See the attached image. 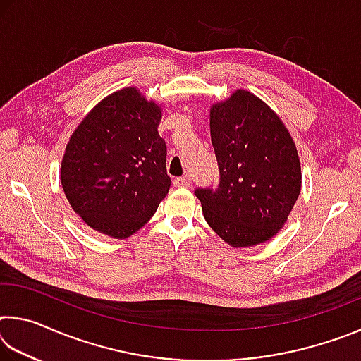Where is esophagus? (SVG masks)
Returning <instances> with one entry per match:
<instances>
[{
	"mask_svg": "<svg viewBox=\"0 0 361 361\" xmlns=\"http://www.w3.org/2000/svg\"><path fill=\"white\" fill-rule=\"evenodd\" d=\"M173 186H176V188H188V186H191V176L183 175V176H180V178H175L173 180Z\"/></svg>",
	"mask_w": 361,
	"mask_h": 361,
	"instance_id": "34e87169",
	"label": "esophagus"
}]
</instances>
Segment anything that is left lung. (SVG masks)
I'll use <instances>...</instances> for the list:
<instances>
[{"mask_svg": "<svg viewBox=\"0 0 361 361\" xmlns=\"http://www.w3.org/2000/svg\"><path fill=\"white\" fill-rule=\"evenodd\" d=\"M219 186L195 189L205 221L234 248L271 240L288 221L302 175L283 121L259 97L235 89L210 106Z\"/></svg>", "mask_w": 361, "mask_h": 361, "instance_id": "left-lung-1", "label": "left lung"}]
</instances>
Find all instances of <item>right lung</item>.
Wrapping results in <instances>:
<instances>
[{
	"label": "right lung",
	"mask_w": 361,
	"mask_h": 361,
	"mask_svg": "<svg viewBox=\"0 0 361 361\" xmlns=\"http://www.w3.org/2000/svg\"><path fill=\"white\" fill-rule=\"evenodd\" d=\"M162 106L130 85L100 100L73 130L60 181L90 229L127 239L166 199L167 146L157 132Z\"/></svg>",
	"instance_id": "1"
}]
</instances>
